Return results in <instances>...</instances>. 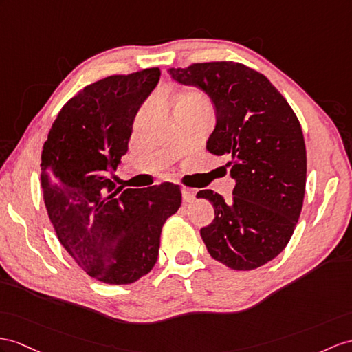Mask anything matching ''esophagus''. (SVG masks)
<instances>
[{"mask_svg":"<svg viewBox=\"0 0 352 352\" xmlns=\"http://www.w3.org/2000/svg\"><path fill=\"white\" fill-rule=\"evenodd\" d=\"M195 194L197 191L192 190V188H182V197H184V201H192L195 199Z\"/></svg>","mask_w":352,"mask_h":352,"instance_id":"esophagus-1","label":"esophagus"}]
</instances>
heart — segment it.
<instances>
[{"instance_id":"heart-1","label":"heart","mask_w":352,"mask_h":352,"mask_svg":"<svg viewBox=\"0 0 352 352\" xmlns=\"http://www.w3.org/2000/svg\"><path fill=\"white\" fill-rule=\"evenodd\" d=\"M168 106L171 111H191V113H204V111H210V102L206 98L204 94L199 89L188 88L177 94V96L168 101ZM142 116L137 118L135 126L140 124Z\"/></svg>"}]
</instances>
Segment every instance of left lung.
<instances>
[{"label":"left lung","instance_id":"8db88e82","mask_svg":"<svg viewBox=\"0 0 352 352\" xmlns=\"http://www.w3.org/2000/svg\"><path fill=\"white\" fill-rule=\"evenodd\" d=\"M179 83L199 87L210 97L215 130L206 149L227 155L233 199L212 190L215 218L200 230L213 260L233 270H254L285 250L303 208L306 146L298 119L264 74L241 63H195L168 68Z\"/></svg>","mask_w":352,"mask_h":352}]
</instances>
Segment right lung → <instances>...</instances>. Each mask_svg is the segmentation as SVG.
Masks as SVG:
<instances>
[{
  "instance_id": "right-lung-1",
  "label": "right lung",
  "mask_w": 352,
  "mask_h": 352,
  "mask_svg": "<svg viewBox=\"0 0 352 352\" xmlns=\"http://www.w3.org/2000/svg\"><path fill=\"white\" fill-rule=\"evenodd\" d=\"M160 68L113 74L68 100L41 153V190L59 242L104 284L126 285L158 258L161 230L182 203L179 185L116 186L134 118L157 87Z\"/></svg>"
}]
</instances>
